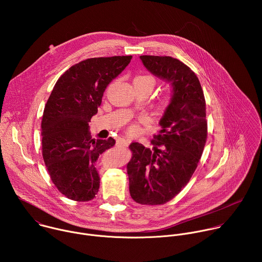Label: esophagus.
<instances>
[{"mask_svg":"<svg viewBox=\"0 0 262 262\" xmlns=\"http://www.w3.org/2000/svg\"><path fill=\"white\" fill-rule=\"evenodd\" d=\"M129 143H130V141L126 138H120L117 141V145H120V146H127Z\"/></svg>","mask_w":262,"mask_h":262,"instance_id":"esophagus-1","label":"esophagus"}]
</instances>
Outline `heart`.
<instances>
[{"label":"heart","instance_id":"1","mask_svg":"<svg viewBox=\"0 0 262 262\" xmlns=\"http://www.w3.org/2000/svg\"><path fill=\"white\" fill-rule=\"evenodd\" d=\"M135 80H149V81H151L154 83V85H155V79L152 77H150V76H138V77L135 78ZM136 129H137V125L136 124L130 125V127H129L130 132H134Z\"/></svg>","mask_w":262,"mask_h":262}]
</instances>
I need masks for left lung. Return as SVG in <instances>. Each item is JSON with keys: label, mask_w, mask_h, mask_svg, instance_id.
I'll use <instances>...</instances> for the list:
<instances>
[{"label": "left lung", "mask_w": 262, "mask_h": 262, "mask_svg": "<svg viewBox=\"0 0 262 262\" xmlns=\"http://www.w3.org/2000/svg\"><path fill=\"white\" fill-rule=\"evenodd\" d=\"M144 66L171 83L173 96L155 135L154 149L134 142L126 166L129 193L142 205L172 200L194 174L207 139L205 98L195 72L169 56H140Z\"/></svg>", "instance_id": "left-lung-1"}]
</instances>
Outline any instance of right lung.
<instances>
[{"mask_svg":"<svg viewBox=\"0 0 262 262\" xmlns=\"http://www.w3.org/2000/svg\"><path fill=\"white\" fill-rule=\"evenodd\" d=\"M132 58H90L72 65L59 78L47 101L41 121L42 157L53 183L70 200L90 201L98 192L95 163L115 140L95 141L89 122L106 86Z\"/></svg>","mask_w":262,"mask_h":262,"instance_id":"1","label":"right lung"}]
</instances>
